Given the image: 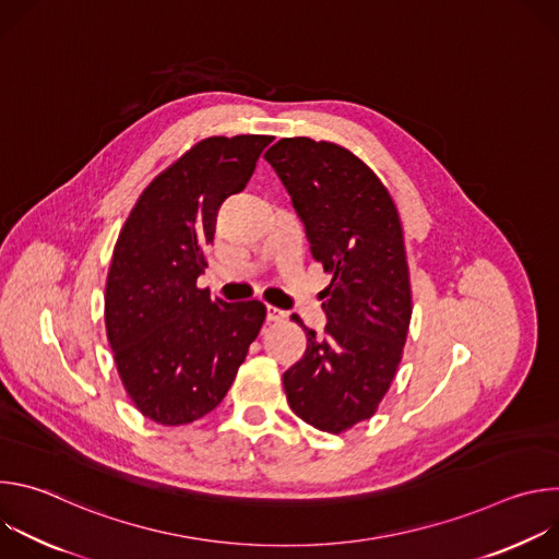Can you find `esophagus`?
<instances>
[{
  "mask_svg": "<svg viewBox=\"0 0 559 559\" xmlns=\"http://www.w3.org/2000/svg\"><path fill=\"white\" fill-rule=\"evenodd\" d=\"M265 318H267V323H281L283 318H285V311H281V309L267 305V307H265Z\"/></svg>",
  "mask_w": 559,
  "mask_h": 559,
  "instance_id": "obj_1",
  "label": "esophagus"
}]
</instances>
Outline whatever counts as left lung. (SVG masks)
I'll list each match as a JSON object with an SVG mask.
<instances>
[{
  "label": "left lung",
  "mask_w": 559,
  "mask_h": 559,
  "mask_svg": "<svg viewBox=\"0 0 559 559\" xmlns=\"http://www.w3.org/2000/svg\"><path fill=\"white\" fill-rule=\"evenodd\" d=\"M265 158L292 197L311 257L332 274L323 338L292 316L307 349L283 373L287 403L307 425L343 433L376 414L403 358L412 321L403 223L373 170L343 145L281 139Z\"/></svg>",
  "instance_id": "1"
}]
</instances>
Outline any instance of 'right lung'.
Wrapping results in <instances>:
<instances>
[{"instance_id": "obj_1", "label": "right lung", "mask_w": 559, "mask_h": 559, "mask_svg": "<svg viewBox=\"0 0 559 559\" xmlns=\"http://www.w3.org/2000/svg\"><path fill=\"white\" fill-rule=\"evenodd\" d=\"M267 134L210 136L141 192L106 281V334L119 378L150 420L179 427L210 414L265 321L259 300L197 287L223 201L254 175Z\"/></svg>"}]
</instances>
